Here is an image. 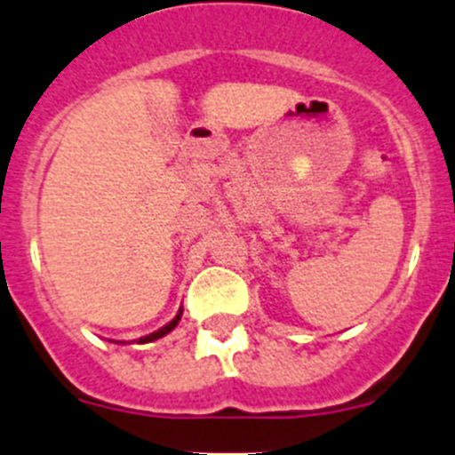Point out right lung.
<instances>
[{
    "label": "right lung",
    "instance_id": "right-lung-1",
    "mask_svg": "<svg viewBox=\"0 0 455 455\" xmlns=\"http://www.w3.org/2000/svg\"><path fill=\"white\" fill-rule=\"evenodd\" d=\"M180 317H182V308H180V313L173 317V320L169 322V324L162 326V329L156 331V333H151V335H147V338H142V339H140V342H153V339H157V338H162V335H166V333H169V331H173L175 326H178Z\"/></svg>",
    "mask_w": 455,
    "mask_h": 455
}]
</instances>
